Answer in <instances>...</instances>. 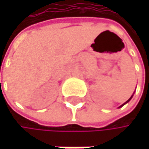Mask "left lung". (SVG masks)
Listing matches in <instances>:
<instances>
[{
    "label": "left lung",
    "mask_w": 149,
    "mask_h": 149,
    "mask_svg": "<svg viewBox=\"0 0 149 149\" xmlns=\"http://www.w3.org/2000/svg\"><path fill=\"white\" fill-rule=\"evenodd\" d=\"M131 98H132V97H130V99H129V100H128V101H127V102H126L125 104H127V103H128V102H129V101H130V100ZM123 104V105H122V106H123V105H124V104ZM122 106H121V107H122Z\"/></svg>",
    "instance_id": "obj_1"
}]
</instances>
